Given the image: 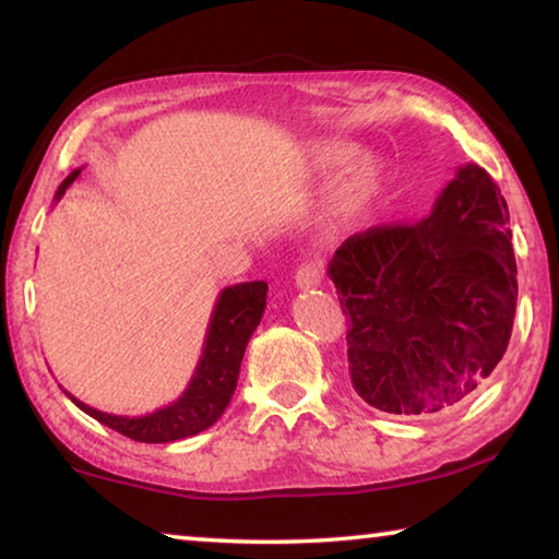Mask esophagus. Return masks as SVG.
<instances>
[{
	"label": "esophagus",
	"instance_id": "obj_1",
	"mask_svg": "<svg viewBox=\"0 0 559 559\" xmlns=\"http://www.w3.org/2000/svg\"><path fill=\"white\" fill-rule=\"evenodd\" d=\"M320 283H323V269L318 266V263H306V266H300L296 273V286L300 290H308V288H318Z\"/></svg>",
	"mask_w": 559,
	"mask_h": 559
}]
</instances>
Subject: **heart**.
I'll list each match as a JSON object with an SVG mask.
<instances>
[{
    "instance_id": "1",
    "label": "heart",
    "mask_w": 559,
    "mask_h": 559,
    "mask_svg": "<svg viewBox=\"0 0 559 559\" xmlns=\"http://www.w3.org/2000/svg\"><path fill=\"white\" fill-rule=\"evenodd\" d=\"M357 155V145L347 140H325L308 150L306 167L316 175H330L346 165L349 158ZM349 163V162H348ZM350 164V163H349ZM380 165L374 157H357L345 167V173L335 179L330 189L325 212L330 222H347L365 210L374 200L380 189Z\"/></svg>"
}]
</instances>
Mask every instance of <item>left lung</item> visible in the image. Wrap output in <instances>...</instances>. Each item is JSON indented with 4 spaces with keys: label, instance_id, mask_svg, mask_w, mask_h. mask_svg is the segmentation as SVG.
Masks as SVG:
<instances>
[{
    "label": "left lung",
    "instance_id": "left-lung-1",
    "mask_svg": "<svg viewBox=\"0 0 559 559\" xmlns=\"http://www.w3.org/2000/svg\"><path fill=\"white\" fill-rule=\"evenodd\" d=\"M508 204L463 165L427 219L349 236L328 263L347 318L355 392L374 409L429 419L463 404L513 333L518 269Z\"/></svg>",
    "mask_w": 559,
    "mask_h": 559
}]
</instances>
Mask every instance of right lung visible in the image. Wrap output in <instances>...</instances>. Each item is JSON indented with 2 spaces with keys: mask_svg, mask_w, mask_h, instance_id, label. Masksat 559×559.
Segmentation results:
<instances>
[{
  "mask_svg": "<svg viewBox=\"0 0 559 559\" xmlns=\"http://www.w3.org/2000/svg\"><path fill=\"white\" fill-rule=\"evenodd\" d=\"M79 175L81 167L63 179L53 197L56 202L79 179ZM266 281L236 283V286H226L219 293L210 325H206L202 357L194 367L192 380L177 396V402L163 406V409L143 416H118L93 409L63 390L66 396L96 421L140 443H169L210 429L231 402L246 345H249V337L259 328L263 310H266Z\"/></svg>",
  "mask_w": 559,
  "mask_h": 559,
  "instance_id": "obj_1",
  "label": "right lung"
}]
</instances>
